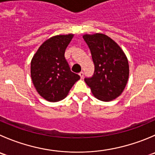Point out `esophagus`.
<instances>
[{"label": "esophagus", "mask_w": 155, "mask_h": 155, "mask_svg": "<svg viewBox=\"0 0 155 155\" xmlns=\"http://www.w3.org/2000/svg\"><path fill=\"white\" fill-rule=\"evenodd\" d=\"M79 76H80L81 79H82V78H83V76H84V73L82 71H81L80 73H79Z\"/></svg>", "instance_id": "obj_1"}]
</instances>
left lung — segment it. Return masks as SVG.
Listing matches in <instances>:
<instances>
[{"mask_svg": "<svg viewBox=\"0 0 155 155\" xmlns=\"http://www.w3.org/2000/svg\"><path fill=\"white\" fill-rule=\"evenodd\" d=\"M94 64V75L85 78L93 95L102 101H110L124 91L129 79L130 67L124 51L102 33L84 35Z\"/></svg>", "mask_w": 155, "mask_h": 155, "instance_id": "1", "label": "left lung"}]
</instances>
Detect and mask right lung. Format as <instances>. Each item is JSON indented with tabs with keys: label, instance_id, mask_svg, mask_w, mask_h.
Listing matches in <instances>:
<instances>
[{
	"label": "right lung",
	"instance_id": "add662e5",
	"mask_svg": "<svg viewBox=\"0 0 155 155\" xmlns=\"http://www.w3.org/2000/svg\"><path fill=\"white\" fill-rule=\"evenodd\" d=\"M73 34L50 38L38 48L31 61V77L38 93L45 100L56 102L67 97L80 76L70 70L65 59L66 48Z\"/></svg>",
	"mask_w": 155,
	"mask_h": 155
}]
</instances>
